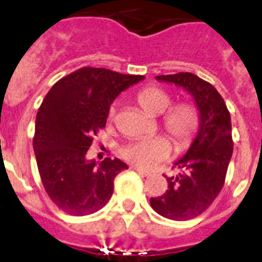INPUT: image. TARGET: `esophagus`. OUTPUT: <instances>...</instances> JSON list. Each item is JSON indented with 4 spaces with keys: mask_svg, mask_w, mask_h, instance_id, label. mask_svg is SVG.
I'll return each instance as SVG.
<instances>
[{
    "mask_svg": "<svg viewBox=\"0 0 262 262\" xmlns=\"http://www.w3.org/2000/svg\"><path fill=\"white\" fill-rule=\"evenodd\" d=\"M131 168H133L134 171L138 172V173H139V175H142V176H149V175H151V173H149L148 171H146V169L139 168V167H136V165H131Z\"/></svg>",
    "mask_w": 262,
    "mask_h": 262,
    "instance_id": "34e87169",
    "label": "esophagus"
}]
</instances>
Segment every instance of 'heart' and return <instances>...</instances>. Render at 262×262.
I'll list each match as a JSON object with an SVG mask.
<instances>
[{"label":"heart","mask_w":262,"mask_h":262,"mask_svg":"<svg viewBox=\"0 0 262 262\" xmlns=\"http://www.w3.org/2000/svg\"><path fill=\"white\" fill-rule=\"evenodd\" d=\"M138 103L151 116L164 113L160 126L169 136L176 148L184 149L193 142L200 129L201 118L199 110L192 103L182 102L171 106L172 95L159 87H147L138 94ZM118 104H111L108 118H115ZM172 151L171 142L165 136H155L151 139H140L127 143L120 151L124 160L142 169H152L159 163L169 158Z\"/></svg>","instance_id":"b5f03b06"}]
</instances>
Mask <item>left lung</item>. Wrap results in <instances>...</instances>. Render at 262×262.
Here are the masks:
<instances>
[{
  "instance_id": "1",
  "label": "left lung",
  "mask_w": 262,
  "mask_h": 262,
  "mask_svg": "<svg viewBox=\"0 0 262 262\" xmlns=\"http://www.w3.org/2000/svg\"><path fill=\"white\" fill-rule=\"evenodd\" d=\"M156 79L184 87L200 111V131L188 152L173 165L180 172L165 176L168 189L149 199L154 211L163 217L189 220L203 213L223 189L233 152L231 114L219 91L195 74L158 75Z\"/></svg>"
}]
</instances>
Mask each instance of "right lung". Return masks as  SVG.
Wrapping results in <instances>:
<instances>
[{"mask_svg":"<svg viewBox=\"0 0 262 262\" xmlns=\"http://www.w3.org/2000/svg\"><path fill=\"white\" fill-rule=\"evenodd\" d=\"M143 78L86 66L58 80L42 100L33 148L45 191L66 213L99 211L113 196L116 175L128 168L118 158L98 164L86 154L106 127L110 104Z\"/></svg>","mask_w":262,"mask_h":262,"instance_id":"right-lung-1","label":"right lung"}]
</instances>
